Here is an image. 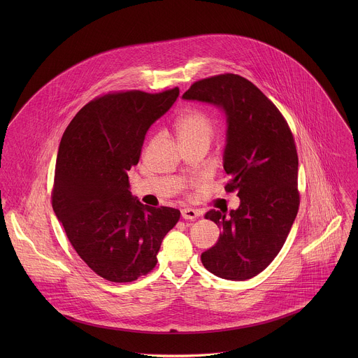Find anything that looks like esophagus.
Listing matches in <instances>:
<instances>
[{
  "label": "esophagus",
  "instance_id": "obj_1",
  "mask_svg": "<svg viewBox=\"0 0 358 358\" xmlns=\"http://www.w3.org/2000/svg\"><path fill=\"white\" fill-rule=\"evenodd\" d=\"M201 215L200 210L193 209V208H185L182 209V217L186 220H194L196 217H199Z\"/></svg>",
  "mask_w": 358,
  "mask_h": 358
}]
</instances>
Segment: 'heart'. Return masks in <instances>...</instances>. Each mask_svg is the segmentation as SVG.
I'll use <instances>...</instances> for the list:
<instances>
[{
    "label": "heart",
    "instance_id": "1",
    "mask_svg": "<svg viewBox=\"0 0 358 358\" xmlns=\"http://www.w3.org/2000/svg\"><path fill=\"white\" fill-rule=\"evenodd\" d=\"M175 132L180 145L194 142L209 143V139L213 132V125L204 113L190 110L183 113L176 120Z\"/></svg>",
    "mask_w": 358,
    "mask_h": 358
}]
</instances>
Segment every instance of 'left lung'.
<instances>
[{"label": "left lung", "instance_id": "left-lung-1", "mask_svg": "<svg viewBox=\"0 0 358 358\" xmlns=\"http://www.w3.org/2000/svg\"><path fill=\"white\" fill-rule=\"evenodd\" d=\"M182 98L216 106L224 113L223 168L230 176L226 190H237L240 199V206L229 213L227 209L205 213L222 233L201 254V262L224 280L252 278L280 252L298 213L294 136L273 102L237 74L197 81Z\"/></svg>", "mask_w": 358, "mask_h": 358}]
</instances>
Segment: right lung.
Instances as JSON below:
<instances>
[{
  "label": "right lung",
  "instance_id": "right-lung-1",
  "mask_svg": "<svg viewBox=\"0 0 358 358\" xmlns=\"http://www.w3.org/2000/svg\"><path fill=\"white\" fill-rule=\"evenodd\" d=\"M178 96L179 88L104 95L85 104L62 136L52 208L76 252L107 281L131 282L153 270L180 217L175 208L142 204L127 175L149 128Z\"/></svg>",
  "mask_w": 358,
  "mask_h": 358
}]
</instances>
